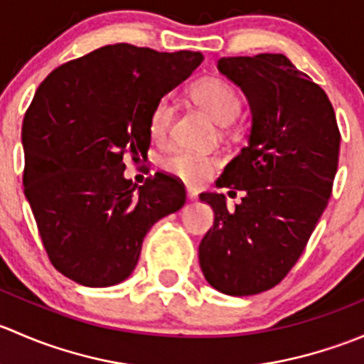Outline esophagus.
Returning a JSON list of instances; mask_svg holds the SVG:
<instances>
[{"instance_id":"obj_1","label":"esophagus","mask_w":364,"mask_h":364,"mask_svg":"<svg viewBox=\"0 0 364 364\" xmlns=\"http://www.w3.org/2000/svg\"><path fill=\"white\" fill-rule=\"evenodd\" d=\"M186 197H188L190 200H196L197 197H199V193H197V190L193 188H186Z\"/></svg>"}]
</instances>
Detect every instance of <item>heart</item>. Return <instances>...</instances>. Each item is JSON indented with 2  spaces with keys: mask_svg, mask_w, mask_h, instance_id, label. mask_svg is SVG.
<instances>
[{
  "mask_svg": "<svg viewBox=\"0 0 364 364\" xmlns=\"http://www.w3.org/2000/svg\"><path fill=\"white\" fill-rule=\"evenodd\" d=\"M190 97L218 123L227 124L237 116L241 98L236 87L222 77H203L190 87ZM174 119V107L167 97L155 102L148 117L149 135L155 142H164L171 132ZM220 160L213 155H197L192 151H174L161 160L165 172L192 185H199L218 167Z\"/></svg>",
  "mask_w": 364,
  "mask_h": 364,
  "instance_id": "b5f03b06",
  "label": "heart"
}]
</instances>
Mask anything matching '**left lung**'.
Returning <instances> with one entry per match:
<instances>
[{
    "label": "left lung",
    "instance_id": "left-lung-1",
    "mask_svg": "<svg viewBox=\"0 0 364 364\" xmlns=\"http://www.w3.org/2000/svg\"><path fill=\"white\" fill-rule=\"evenodd\" d=\"M218 70L247 95L248 144L218 186L245 190L229 211L222 193H203L215 222L199 245L205 280L229 296L280 284L294 267L333 192L340 130L328 95L284 54L222 58Z\"/></svg>",
    "mask_w": 364,
    "mask_h": 364
}]
</instances>
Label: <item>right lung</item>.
<instances>
[{
	"label": "right lung",
	"instance_id": "add662e5",
	"mask_svg": "<svg viewBox=\"0 0 364 364\" xmlns=\"http://www.w3.org/2000/svg\"><path fill=\"white\" fill-rule=\"evenodd\" d=\"M203 54L105 46L54 68L23 121L24 196L50 264L86 287L130 277L153 223L185 204L178 178L135 190L124 161H148V117Z\"/></svg>",
	"mask_w": 364,
	"mask_h": 364
}]
</instances>
